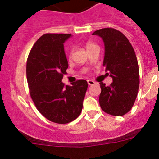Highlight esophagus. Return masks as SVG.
<instances>
[{
	"label": "esophagus",
	"instance_id": "esophagus-1",
	"mask_svg": "<svg viewBox=\"0 0 159 159\" xmlns=\"http://www.w3.org/2000/svg\"><path fill=\"white\" fill-rule=\"evenodd\" d=\"M88 84H89V85H93V84H95V82H94V81H92V80H88Z\"/></svg>",
	"mask_w": 159,
	"mask_h": 159
}]
</instances>
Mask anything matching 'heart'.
<instances>
[{"mask_svg": "<svg viewBox=\"0 0 159 159\" xmlns=\"http://www.w3.org/2000/svg\"><path fill=\"white\" fill-rule=\"evenodd\" d=\"M95 45V44H93V43H91V42H88L87 44H86V45H85V47H86V49L87 50H89V48H91V47H93V46H94Z\"/></svg>", "mask_w": 159, "mask_h": 159, "instance_id": "heart-1", "label": "heart"}]
</instances>
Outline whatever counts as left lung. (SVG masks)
<instances>
[{"instance_id": "8db88e82", "label": "left lung", "mask_w": 159, "mask_h": 159, "mask_svg": "<svg viewBox=\"0 0 159 159\" xmlns=\"http://www.w3.org/2000/svg\"><path fill=\"white\" fill-rule=\"evenodd\" d=\"M92 34L103 39V66L113 80L109 86L100 82L99 104L105 113L122 116L131 109L139 91L140 81L135 53L129 39L119 30L102 28Z\"/></svg>"}]
</instances>
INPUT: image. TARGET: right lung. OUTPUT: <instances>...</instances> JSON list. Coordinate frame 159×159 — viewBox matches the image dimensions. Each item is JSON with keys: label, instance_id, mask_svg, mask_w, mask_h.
<instances>
[{"label": "right lung", "instance_id": "right-lung-1", "mask_svg": "<svg viewBox=\"0 0 159 159\" xmlns=\"http://www.w3.org/2000/svg\"><path fill=\"white\" fill-rule=\"evenodd\" d=\"M70 34H45L35 42L27 60V81L37 109L48 120L67 124L81 114L88 89L85 80L62 83L68 61L64 43Z\"/></svg>", "mask_w": 159, "mask_h": 159}]
</instances>
